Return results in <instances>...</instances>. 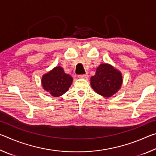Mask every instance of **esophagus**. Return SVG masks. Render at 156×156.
<instances>
[{"instance_id":"obj_1","label":"esophagus","mask_w":156,"mask_h":156,"mask_svg":"<svg viewBox=\"0 0 156 156\" xmlns=\"http://www.w3.org/2000/svg\"><path fill=\"white\" fill-rule=\"evenodd\" d=\"M89 76L87 75V74H83V75H78V78H84V79H87L88 78Z\"/></svg>"}]
</instances>
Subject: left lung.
<instances>
[{
	"instance_id": "obj_1",
	"label": "left lung",
	"mask_w": 156,
	"mask_h": 156,
	"mask_svg": "<svg viewBox=\"0 0 156 156\" xmlns=\"http://www.w3.org/2000/svg\"><path fill=\"white\" fill-rule=\"evenodd\" d=\"M90 84L98 94L111 97L120 90L122 84V75L119 70L108 63L100 64L95 75L91 76Z\"/></svg>"
}]
</instances>
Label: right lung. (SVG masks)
<instances>
[{"instance_id": "obj_1", "label": "right lung", "mask_w": 156, "mask_h": 156, "mask_svg": "<svg viewBox=\"0 0 156 156\" xmlns=\"http://www.w3.org/2000/svg\"><path fill=\"white\" fill-rule=\"evenodd\" d=\"M73 78L65 73L60 66H56L43 76L41 79L44 90L54 97H59L66 93L72 85Z\"/></svg>"}]
</instances>
